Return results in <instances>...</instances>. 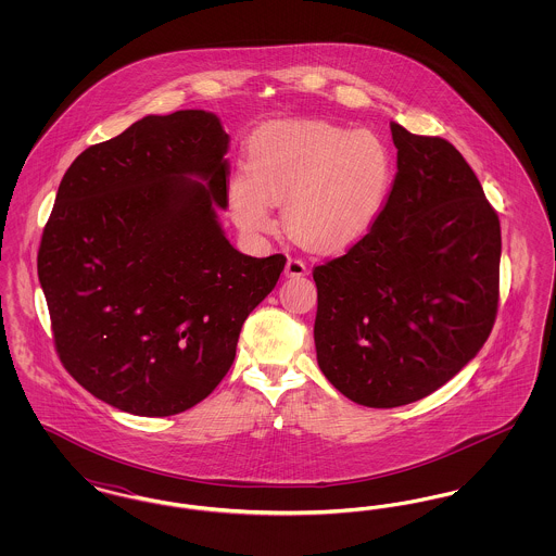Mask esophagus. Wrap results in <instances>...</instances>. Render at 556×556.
<instances>
[{
  "label": "esophagus",
  "instance_id": "esophagus-1",
  "mask_svg": "<svg viewBox=\"0 0 556 556\" xmlns=\"http://www.w3.org/2000/svg\"><path fill=\"white\" fill-rule=\"evenodd\" d=\"M286 275L288 277H302V275H306V263L302 258H298V256H290L288 265H286Z\"/></svg>",
  "mask_w": 556,
  "mask_h": 556
}]
</instances>
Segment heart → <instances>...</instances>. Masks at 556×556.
Listing matches in <instances>:
<instances>
[{"instance_id":"heart-1","label":"heart","mask_w":556,"mask_h":556,"mask_svg":"<svg viewBox=\"0 0 556 556\" xmlns=\"http://www.w3.org/2000/svg\"><path fill=\"white\" fill-rule=\"evenodd\" d=\"M394 162L379 135L323 121L273 123L256 132L248 166L229 181V208L248 233L275 225L273 202L286 200L288 229L317 250L365 238L381 216Z\"/></svg>"}]
</instances>
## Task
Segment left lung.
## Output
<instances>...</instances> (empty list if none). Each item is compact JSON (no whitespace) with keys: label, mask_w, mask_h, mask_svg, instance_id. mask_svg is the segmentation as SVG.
Returning <instances> with one entry per match:
<instances>
[{"label":"left lung","mask_w":556,"mask_h":556,"mask_svg":"<svg viewBox=\"0 0 556 556\" xmlns=\"http://www.w3.org/2000/svg\"><path fill=\"white\" fill-rule=\"evenodd\" d=\"M397 173L377 223L313 268L318 367L356 404L442 388L485 344L501 300V220L442 137L392 123Z\"/></svg>","instance_id":"1"}]
</instances>
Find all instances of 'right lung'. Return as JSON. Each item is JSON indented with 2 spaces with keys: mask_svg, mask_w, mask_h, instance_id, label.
<instances>
[{
  "mask_svg": "<svg viewBox=\"0 0 556 556\" xmlns=\"http://www.w3.org/2000/svg\"><path fill=\"white\" fill-rule=\"evenodd\" d=\"M227 148L211 112L146 116L87 148L58 187L37 254L53 345L118 410L168 417L208 396L286 266L223 236Z\"/></svg>",
  "mask_w": 556,
  "mask_h": 556,
  "instance_id": "right-lung-1",
  "label": "right lung"
}]
</instances>
